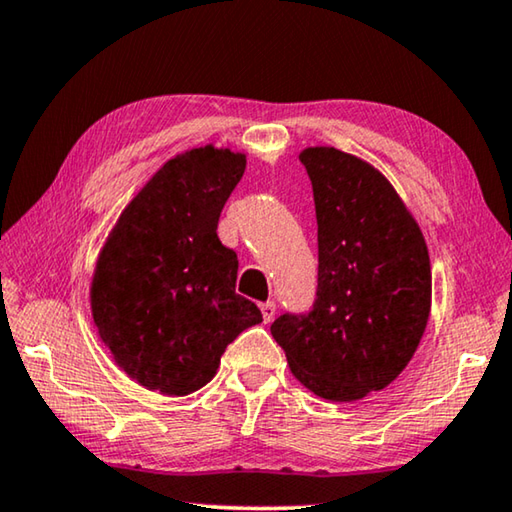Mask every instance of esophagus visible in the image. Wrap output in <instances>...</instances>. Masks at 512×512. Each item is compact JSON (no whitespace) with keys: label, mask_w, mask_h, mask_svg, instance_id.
<instances>
[{"label":"esophagus","mask_w":512,"mask_h":512,"mask_svg":"<svg viewBox=\"0 0 512 512\" xmlns=\"http://www.w3.org/2000/svg\"><path fill=\"white\" fill-rule=\"evenodd\" d=\"M259 309H262L264 323H271V320L275 318V311H277V305H275V302H273V300L262 302V305H259Z\"/></svg>","instance_id":"34e87169"}]
</instances>
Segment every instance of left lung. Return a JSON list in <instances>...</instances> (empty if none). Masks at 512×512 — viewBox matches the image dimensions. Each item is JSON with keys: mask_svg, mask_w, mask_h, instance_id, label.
Listing matches in <instances>:
<instances>
[{"mask_svg": "<svg viewBox=\"0 0 512 512\" xmlns=\"http://www.w3.org/2000/svg\"><path fill=\"white\" fill-rule=\"evenodd\" d=\"M314 189L318 287L273 339L311 393L334 402L381 391L411 361L431 309L427 244L391 183L332 146L300 153Z\"/></svg>", "mask_w": 512, "mask_h": 512, "instance_id": "obj_1", "label": "left lung"}]
</instances>
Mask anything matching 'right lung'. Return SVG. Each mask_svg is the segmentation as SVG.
Instances as JSON below:
<instances>
[{
  "instance_id": "1",
  "label": "right lung",
  "mask_w": 512,
  "mask_h": 512,
  "mask_svg": "<svg viewBox=\"0 0 512 512\" xmlns=\"http://www.w3.org/2000/svg\"><path fill=\"white\" fill-rule=\"evenodd\" d=\"M246 158L192 149L169 160L121 212L92 282L101 341L128 377L187 395L216 375L225 348L262 323L235 291L239 259L216 225Z\"/></svg>"
}]
</instances>
